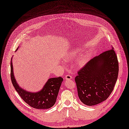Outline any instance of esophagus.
Returning a JSON list of instances; mask_svg holds the SVG:
<instances>
[{
    "label": "esophagus",
    "mask_w": 129,
    "mask_h": 129,
    "mask_svg": "<svg viewBox=\"0 0 129 129\" xmlns=\"http://www.w3.org/2000/svg\"><path fill=\"white\" fill-rule=\"evenodd\" d=\"M65 79L67 80H71V79H72V76H70V75H67L66 76Z\"/></svg>",
    "instance_id": "34e87169"
}]
</instances>
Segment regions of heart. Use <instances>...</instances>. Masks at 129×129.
I'll return each mask as SVG.
<instances>
[{
  "mask_svg": "<svg viewBox=\"0 0 129 129\" xmlns=\"http://www.w3.org/2000/svg\"><path fill=\"white\" fill-rule=\"evenodd\" d=\"M80 53V50L78 48H75L66 55L65 59L67 61H72L75 59L79 55V56L76 59V66L79 68H83L88 62L90 60V57L87 54L82 53L79 55Z\"/></svg>",
  "mask_w": 129,
  "mask_h": 129,
  "instance_id": "1",
  "label": "heart"
}]
</instances>
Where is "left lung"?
Here are the masks:
<instances>
[{
	"label": "left lung",
	"instance_id": "8db88e82",
	"mask_svg": "<svg viewBox=\"0 0 129 129\" xmlns=\"http://www.w3.org/2000/svg\"><path fill=\"white\" fill-rule=\"evenodd\" d=\"M118 73V58L113 47L92 59L75 78L80 100L89 106L107 100L113 90Z\"/></svg>",
	"mask_w": 129,
	"mask_h": 129
}]
</instances>
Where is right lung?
I'll return each instance as SVG.
<instances>
[{
    "mask_svg": "<svg viewBox=\"0 0 129 129\" xmlns=\"http://www.w3.org/2000/svg\"><path fill=\"white\" fill-rule=\"evenodd\" d=\"M18 47L16 51L18 49ZM12 57L11 59V79L12 83L22 100L28 105L35 109H49L56 102L60 86L63 81L61 77L49 79L42 89L38 92H30L20 87L16 81L14 73Z\"/></svg>",
    "mask_w": 129,
    "mask_h": 129,
    "instance_id": "obj_1",
    "label": "right lung"
}]
</instances>
